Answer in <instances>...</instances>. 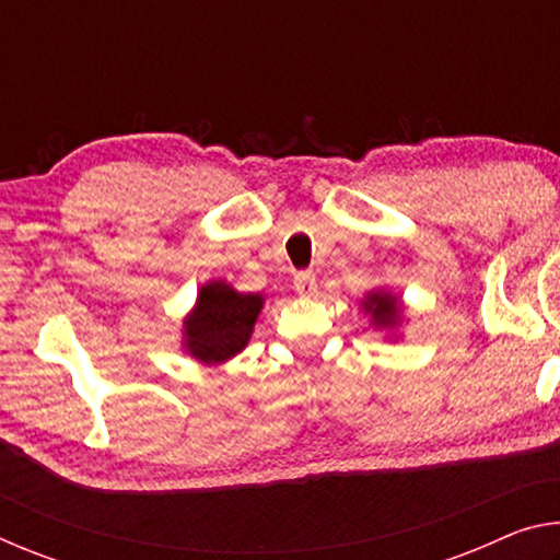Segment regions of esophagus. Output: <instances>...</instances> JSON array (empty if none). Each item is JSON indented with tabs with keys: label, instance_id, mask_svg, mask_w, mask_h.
<instances>
[{
	"label": "esophagus",
	"instance_id": "esophagus-1",
	"mask_svg": "<svg viewBox=\"0 0 560 560\" xmlns=\"http://www.w3.org/2000/svg\"><path fill=\"white\" fill-rule=\"evenodd\" d=\"M293 289H296L301 296H314V293L318 291L316 277L311 271H299L296 277H293Z\"/></svg>",
	"mask_w": 560,
	"mask_h": 560
}]
</instances>
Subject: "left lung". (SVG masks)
I'll use <instances>...</instances> for the list:
<instances>
[{
  "instance_id": "obj_1",
  "label": "left lung",
  "mask_w": 560,
  "mask_h": 560,
  "mask_svg": "<svg viewBox=\"0 0 560 560\" xmlns=\"http://www.w3.org/2000/svg\"><path fill=\"white\" fill-rule=\"evenodd\" d=\"M365 314H371V324L375 328L395 330L402 320V301L387 289H375L365 293V299L360 301Z\"/></svg>"
}]
</instances>
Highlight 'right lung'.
Segmentation results:
<instances>
[{
  "label": "right lung",
  "instance_id": "add662e5",
  "mask_svg": "<svg viewBox=\"0 0 560 560\" xmlns=\"http://www.w3.org/2000/svg\"><path fill=\"white\" fill-rule=\"evenodd\" d=\"M264 308L261 293H242L226 281H207L183 324V348L205 365L242 353Z\"/></svg>",
  "mask_w": 560,
  "mask_h": 560
}]
</instances>
